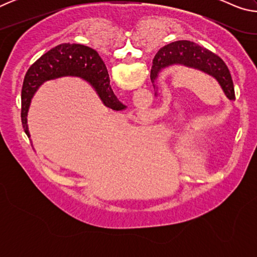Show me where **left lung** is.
<instances>
[{"instance_id":"obj_1","label":"left lung","mask_w":257,"mask_h":257,"mask_svg":"<svg viewBox=\"0 0 257 257\" xmlns=\"http://www.w3.org/2000/svg\"><path fill=\"white\" fill-rule=\"evenodd\" d=\"M155 58L154 68L152 67L151 70V80L153 82L154 88H156V78L162 69L173 64H182L189 68L198 69L212 76L219 82L225 96L230 101H234L236 98L231 75L222 59L207 49L197 45L196 43L189 41L172 42L160 49Z\"/></svg>"}]
</instances>
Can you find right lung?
I'll use <instances>...</instances> for the list:
<instances>
[{"instance_id":"add662e5","label":"right lung","mask_w":257,"mask_h":257,"mask_svg":"<svg viewBox=\"0 0 257 257\" xmlns=\"http://www.w3.org/2000/svg\"><path fill=\"white\" fill-rule=\"evenodd\" d=\"M156 58L153 60V68ZM64 76L80 77L92 85L104 105L112 110H123L125 106L113 93L105 64L98 53L80 44H60L42 55L27 71L21 90V122L30 138L27 114L34 94L43 82Z\"/></svg>"}]
</instances>
